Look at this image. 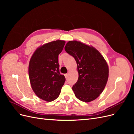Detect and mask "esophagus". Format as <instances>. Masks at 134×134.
I'll use <instances>...</instances> for the list:
<instances>
[{
  "mask_svg": "<svg viewBox=\"0 0 134 134\" xmlns=\"http://www.w3.org/2000/svg\"><path fill=\"white\" fill-rule=\"evenodd\" d=\"M65 78H66V79H68V74H65Z\"/></svg>",
  "mask_w": 134,
  "mask_h": 134,
  "instance_id": "34e87169",
  "label": "esophagus"
}]
</instances>
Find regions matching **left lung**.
<instances>
[{
	"label": "left lung",
	"mask_w": 134,
	"mask_h": 134,
	"mask_svg": "<svg viewBox=\"0 0 134 134\" xmlns=\"http://www.w3.org/2000/svg\"><path fill=\"white\" fill-rule=\"evenodd\" d=\"M77 64L78 81L72 87L75 96L85 102L96 99L107 84L109 69L106 61L96 48L80 41H70L65 46Z\"/></svg>",
	"instance_id": "obj_1"
}]
</instances>
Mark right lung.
<instances>
[{
	"label": "right lung",
	"instance_id": "add662e5",
	"mask_svg": "<svg viewBox=\"0 0 134 134\" xmlns=\"http://www.w3.org/2000/svg\"><path fill=\"white\" fill-rule=\"evenodd\" d=\"M65 41L56 40L38 47L32 55L28 66L31 87L38 98L47 102L59 97L65 78L59 71L58 56Z\"/></svg>",
	"mask_w": 134,
	"mask_h": 134
}]
</instances>
